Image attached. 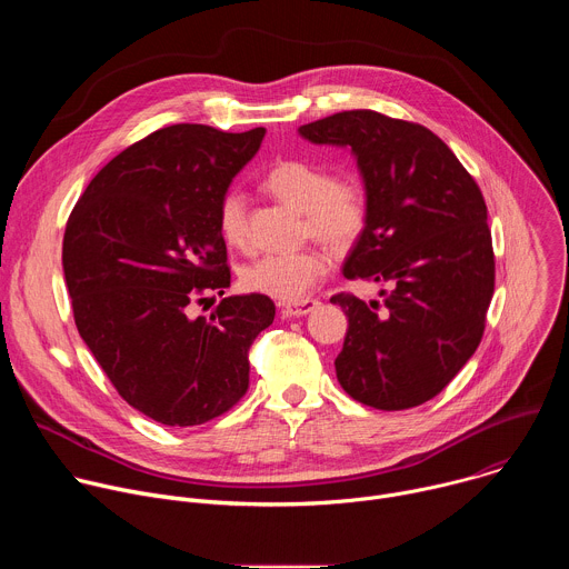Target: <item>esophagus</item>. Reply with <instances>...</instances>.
<instances>
[{"instance_id": "esophagus-1", "label": "esophagus", "mask_w": 569, "mask_h": 569, "mask_svg": "<svg viewBox=\"0 0 569 569\" xmlns=\"http://www.w3.org/2000/svg\"><path fill=\"white\" fill-rule=\"evenodd\" d=\"M317 306H319L317 299H301V301H295V303H283L281 312L286 317H303V315L312 312Z\"/></svg>"}]
</instances>
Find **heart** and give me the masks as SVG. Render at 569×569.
<instances>
[{"label": "heart", "instance_id": "1", "mask_svg": "<svg viewBox=\"0 0 569 569\" xmlns=\"http://www.w3.org/2000/svg\"><path fill=\"white\" fill-rule=\"evenodd\" d=\"M263 187L283 204L303 213V231L336 250L351 248L369 218L367 193L356 180L336 176L310 159H286L266 176ZM218 229L233 250H250L248 200L227 191L218 204ZM331 257L319 248L263 254L240 272V283L279 301H301L329 272Z\"/></svg>", "mask_w": 569, "mask_h": 569}]
</instances>
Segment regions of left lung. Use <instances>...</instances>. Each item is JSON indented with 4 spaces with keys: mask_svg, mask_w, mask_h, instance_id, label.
<instances>
[{
    "mask_svg": "<svg viewBox=\"0 0 569 569\" xmlns=\"http://www.w3.org/2000/svg\"><path fill=\"white\" fill-rule=\"evenodd\" d=\"M299 134L351 148L369 218L342 272L387 288L382 306L347 292L331 297L349 317L338 380L369 408H417L459 373L483 336L496 261L481 191L419 123L349 110L306 123Z\"/></svg>",
    "mask_w": 569,
    "mask_h": 569,
    "instance_id": "8db88e82",
    "label": "left lung"
}]
</instances>
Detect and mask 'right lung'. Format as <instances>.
Segmentation results:
<instances>
[{
    "label": "right lung",
    "mask_w": 569,
    "mask_h": 569,
    "mask_svg": "<svg viewBox=\"0 0 569 569\" xmlns=\"http://www.w3.org/2000/svg\"><path fill=\"white\" fill-rule=\"evenodd\" d=\"M266 128H161L119 152L67 220L62 270L76 329L121 398L148 419L189 428L246 396L248 351L274 319L266 295L193 301L229 288L218 204Z\"/></svg>",
    "instance_id": "obj_1"
}]
</instances>
